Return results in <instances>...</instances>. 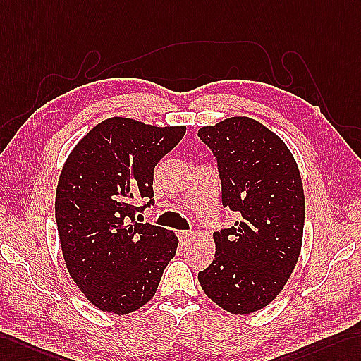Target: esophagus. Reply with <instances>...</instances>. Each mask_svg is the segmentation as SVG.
I'll list each match as a JSON object with an SVG mask.
<instances>
[{"label": "esophagus", "mask_w": 361, "mask_h": 361, "mask_svg": "<svg viewBox=\"0 0 361 361\" xmlns=\"http://www.w3.org/2000/svg\"><path fill=\"white\" fill-rule=\"evenodd\" d=\"M192 235H195V233H192V231H179V237H180L182 243L190 242L192 239Z\"/></svg>", "instance_id": "1"}]
</instances>
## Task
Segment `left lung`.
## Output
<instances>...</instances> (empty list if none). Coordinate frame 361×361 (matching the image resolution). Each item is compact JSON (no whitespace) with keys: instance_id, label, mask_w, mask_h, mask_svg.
Returning <instances> with one entry per match:
<instances>
[{"instance_id":"1","label":"left lung","mask_w":361,"mask_h":361,"mask_svg":"<svg viewBox=\"0 0 361 361\" xmlns=\"http://www.w3.org/2000/svg\"><path fill=\"white\" fill-rule=\"evenodd\" d=\"M197 136L216 157L224 207L239 217L214 233V260L199 282L228 312L251 314L274 300L298 260L300 173L283 140L254 119H225Z\"/></svg>"}]
</instances>
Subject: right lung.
I'll list each match as a JSON object with an SVG mask.
<instances>
[{
    "label": "right lung",
    "mask_w": 361,
    "mask_h": 361,
    "mask_svg": "<svg viewBox=\"0 0 361 361\" xmlns=\"http://www.w3.org/2000/svg\"><path fill=\"white\" fill-rule=\"evenodd\" d=\"M185 130L111 118L84 136L64 164L55 202L61 250L75 283L101 311L139 310L174 257V233L135 216L154 205V166Z\"/></svg>",
    "instance_id": "right-lung-1"
}]
</instances>
